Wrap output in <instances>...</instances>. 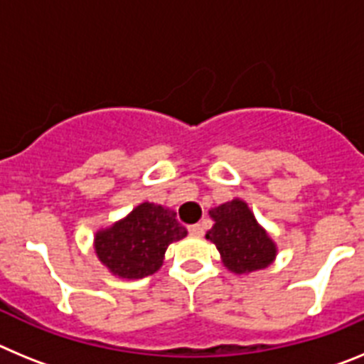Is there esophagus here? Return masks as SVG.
Instances as JSON below:
<instances>
[{
	"label": "esophagus",
	"mask_w": 364,
	"mask_h": 364,
	"mask_svg": "<svg viewBox=\"0 0 364 364\" xmlns=\"http://www.w3.org/2000/svg\"><path fill=\"white\" fill-rule=\"evenodd\" d=\"M188 231L193 237H202V235H204V228H202L200 224H193V226L188 228Z\"/></svg>",
	"instance_id": "esophagus-1"
}]
</instances>
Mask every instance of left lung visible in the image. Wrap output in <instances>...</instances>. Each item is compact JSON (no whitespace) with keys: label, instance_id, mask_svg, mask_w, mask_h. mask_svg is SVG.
Instances as JSON below:
<instances>
[{"label":"left lung","instance_id":"8db88e82","mask_svg":"<svg viewBox=\"0 0 364 364\" xmlns=\"http://www.w3.org/2000/svg\"><path fill=\"white\" fill-rule=\"evenodd\" d=\"M213 228L205 239L217 246L222 264L237 275L264 269L277 257V244L257 222L255 215L242 198L217 205L210 211Z\"/></svg>","mask_w":364,"mask_h":364}]
</instances>
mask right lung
<instances>
[{
  "mask_svg": "<svg viewBox=\"0 0 364 364\" xmlns=\"http://www.w3.org/2000/svg\"><path fill=\"white\" fill-rule=\"evenodd\" d=\"M188 235L176 213L153 202L138 204L129 215L96 231L95 253L114 277L144 279L159 272L167 246Z\"/></svg>",
  "mask_w": 364,
  "mask_h": 364,
  "instance_id": "obj_1",
  "label": "right lung"
}]
</instances>
